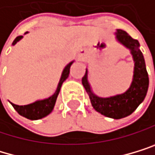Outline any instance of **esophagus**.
Wrapping results in <instances>:
<instances>
[{"label":"esophagus","instance_id":"34e87169","mask_svg":"<svg viewBox=\"0 0 155 155\" xmlns=\"http://www.w3.org/2000/svg\"><path fill=\"white\" fill-rule=\"evenodd\" d=\"M87 49H85V48L80 49V50L78 51V60H79V61L84 60L85 57L87 56Z\"/></svg>","mask_w":155,"mask_h":155}]
</instances>
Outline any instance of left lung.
I'll return each instance as SVG.
<instances>
[{
    "label": "left lung",
    "mask_w": 155,
    "mask_h": 155,
    "mask_svg": "<svg viewBox=\"0 0 155 155\" xmlns=\"http://www.w3.org/2000/svg\"><path fill=\"white\" fill-rule=\"evenodd\" d=\"M114 34L117 43L130 50L134 63V75L130 87L123 93L109 97H100L92 91V87L88 81L87 68H86L85 76L82 78V84L95 110L107 117L121 119L130 115L144 101L149 88V75L144 56L139 48V42L132 39L122 29H116Z\"/></svg>",
    "instance_id": "8db88e82"
}]
</instances>
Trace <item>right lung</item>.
<instances>
[{
    "label": "right lung",
    "mask_w": 155,
    "mask_h": 155,
    "mask_svg": "<svg viewBox=\"0 0 155 155\" xmlns=\"http://www.w3.org/2000/svg\"><path fill=\"white\" fill-rule=\"evenodd\" d=\"M27 33L28 32H25V34H27ZM23 38H24V36L17 37L13 41L12 45H15ZM73 63H74V60L71 61L70 63H68L67 66L64 67V68L63 69L60 80H59V83H58L57 88H56L55 92L52 94L51 96H49L48 98H45V99L37 100L31 104L25 105V106H19V105H15V104L11 103V105L13 106L15 110H16L20 115L24 116L27 119H30V120H38V119H42L45 116H48L54 109L57 97L59 95V92H60V91H61V87L63 85V83L68 79V77L69 75L70 67Z\"/></svg>",
    "instance_id": "right-lung-1"
}]
</instances>
